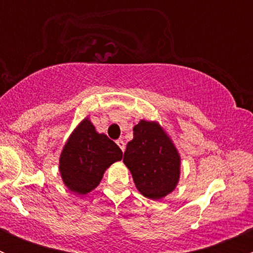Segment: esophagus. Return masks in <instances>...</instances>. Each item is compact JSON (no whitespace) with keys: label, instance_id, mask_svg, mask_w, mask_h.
<instances>
[{"label":"esophagus","instance_id":"esophagus-1","mask_svg":"<svg viewBox=\"0 0 253 253\" xmlns=\"http://www.w3.org/2000/svg\"><path fill=\"white\" fill-rule=\"evenodd\" d=\"M116 143H117V145H119V147H120V149H121L122 152H124V150H125V142L122 141V139H117Z\"/></svg>","mask_w":253,"mask_h":253}]
</instances>
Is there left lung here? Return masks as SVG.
Here are the masks:
<instances>
[{"label": "left lung", "mask_w": 253, "mask_h": 253, "mask_svg": "<svg viewBox=\"0 0 253 253\" xmlns=\"http://www.w3.org/2000/svg\"><path fill=\"white\" fill-rule=\"evenodd\" d=\"M124 163L137 190L144 197L160 200L175 190L180 178V155L158 122L141 120L127 143Z\"/></svg>", "instance_id": "left-lung-1"}]
</instances>
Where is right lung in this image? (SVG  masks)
<instances>
[{"label":"right lung","instance_id":"obj_1","mask_svg":"<svg viewBox=\"0 0 253 253\" xmlns=\"http://www.w3.org/2000/svg\"><path fill=\"white\" fill-rule=\"evenodd\" d=\"M122 159V150L106 134L98 133L89 119L76 127L60 157V174L72 192L86 195L100 183L104 171Z\"/></svg>","mask_w":253,"mask_h":253}]
</instances>
